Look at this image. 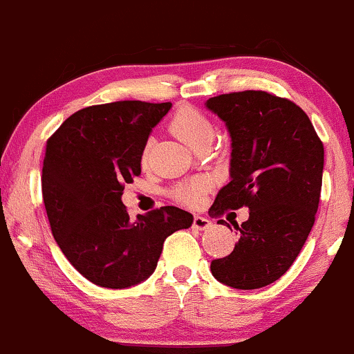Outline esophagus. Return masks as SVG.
Instances as JSON below:
<instances>
[{
	"label": "esophagus",
	"mask_w": 354,
	"mask_h": 354,
	"mask_svg": "<svg viewBox=\"0 0 354 354\" xmlns=\"http://www.w3.org/2000/svg\"><path fill=\"white\" fill-rule=\"evenodd\" d=\"M212 227V222L207 217H201V215H197V217L194 218V228H197V230H207V228Z\"/></svg>",
	"instance_id": "34e87169"
}]
</instances>
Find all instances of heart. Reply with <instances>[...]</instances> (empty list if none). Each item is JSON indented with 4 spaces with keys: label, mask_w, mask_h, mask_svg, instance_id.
I'll use <instances>...</instances> for the list:
<instances>
[{
    "label": "heart",
    "mask_w": 354,
    "mask_h": 354,
    "mask_svg": "<svg viewBox=\"0 0 354 354\" xmlns=\"http://www.w3.org/2000/svg\"><path fill=\"white\" fill-rule=\"evenodd\" d=\"M170 131L176 134L182 142H185L189 147L194 149L205 137L214 136V127H212L210 120L198 112L194 107H182L176 112L172 120H170ZM149 152H151V142L145 144L142 149V156L140 160L142 164H147ZM209 187V182L205 178H194V180L185 182V184L178 185L176 189V197L187 205H197L202 201V195Z\"/></svg>",
    "instance_id": "1"
}]
</instances>
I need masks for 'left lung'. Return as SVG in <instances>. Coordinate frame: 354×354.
<instances>
[{
  "mask_svg": "<svg viewBox=\"0 0 354 354\" xmlns=\"http://www.w3.org/2000/svg\"><path fill=\"white\" fill-rule=\"evenodd\" d=\"M205 107L225 122L232 149L230 182L209 214L250 210L247 222L234 225L240 232L234 252L212 261V275L236 290L261 288L292 267L308 239L322 194L323 144L301 107L263 91L222 94Z\"/></svg>",
  "mask_w": 354,
  "mask_h": 354,
  "instance_id": "1",
  "label": "left lung"
}]
</instances>
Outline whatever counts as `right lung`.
<instances>
[{
  "instance_id": "obj_1",
  "label": "right lung",
  "mask_w": 354,
  "mask_h": 354,
  "mask_svg": "<svg viewBox=\"0 0 354 354\" xmlns=\"http://www.w3.org/2000/svg\"><path fill=\"white\" fill-rule=\"evenodd\" d=\"M170 102L119 101L86 107L48 140L43 198L53 236L69 263L102 288L122 290L152 275L164 240L194 223L178 207L129 217L124 185L140 176V156Z\"/></svg>"
}]
</instances>
